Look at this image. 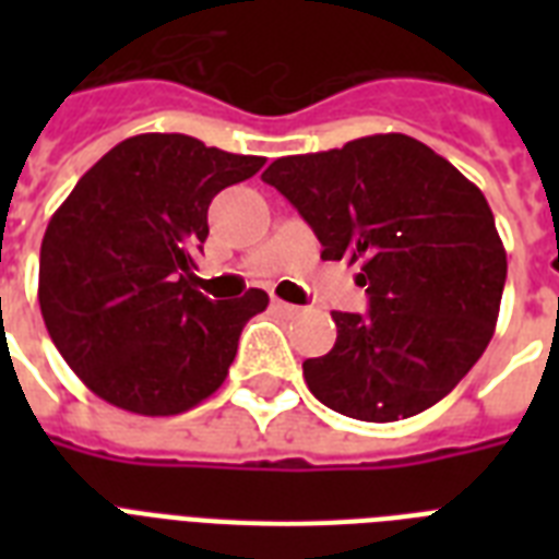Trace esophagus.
I'll return each instance as SVG.
<instances>
[{
	"label": "esophagus",
	"instance_id": "34e87169",
	"mask_svg": "<svg viewBox=\"0 0 559 559\" xmlns=\"http://www.w3.org/2000/svg\"><path fill=\"white\" fill-rule=\"evenodd\" d=\"M272 310H275L278 316H284V319H293V316L301 313L296 305H289V301H281V298H272Z\"/></svg>",
	"mask_w": 559,
	"mask_h": 559
}]
</instances>
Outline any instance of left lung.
Listing matches in <instances>:
<instances>
[{"label":"left lung","mask_w":559,"mask_h":559,"mask_svg":"<svg viewBox=\"0 0 559 559\" xmlns=\"http://www.w3.org/2000/svg\"><path fill=\"white\" fill-rule=\"evenodd\" d=\"M261 179L296 205L324 261L362 263L368 313L336 310V345L305 362L316 400L389 424L447 397L485 354L508 278L485 193L403 133L284 156Z\"/></svg>","instance_id":"1"}]
</instances>
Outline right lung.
Here are the masks:
<instances>
[{"label": "right lung", "instance_id": "obj_1", "mask_svg": "<svg viewBox=\"0 0 559 559\" xmlns=\"http://www.w3.org/2000/svg\"><path fill=\"white\" fill-rule=\"evenodd\" d=\"M263 156L182 133L124 139L48 219L39 310L48 336L100 400L135 415L188 412L226 380L263 289L211 301L193 287L209 205L263 168Z\"/></svg>", "mask_w": 559, "mask_h": 559}]
</instances>
